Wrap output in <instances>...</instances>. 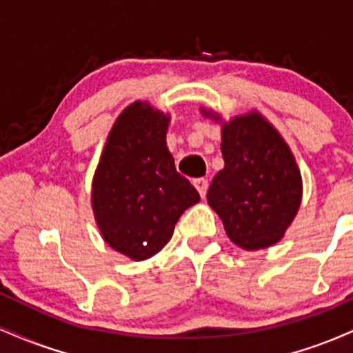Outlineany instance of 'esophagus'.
<instances>
[{
    "mask_svg": "<svg viewBox=\"0 0 353 353\" xmlns=\"http://www.w3.org/2000/svg\"><path fill=\"white\" fill-rule=\"evenodd\" d=\"M194 185L195 189L199 190V194H201V197L203 199L207 194V188H209V182L207 179H203V177H199V179H194Z\"/></svg>",
    "mask_w": 353,
    "mask_h": 353,
    "instance_id": "34e87169",
    "label": "esophagus"
}]
</instances>
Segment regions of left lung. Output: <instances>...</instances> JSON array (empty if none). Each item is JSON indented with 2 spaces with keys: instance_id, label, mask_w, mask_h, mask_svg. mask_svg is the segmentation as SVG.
<instances>
[{
  "instance_id": "1",
  "label": "left lung",
  "mask_w": 353,
  "mask_h": 353,
  "mask_svg": "<svg viewBox=\"0 0 353 353\" xmlns=\"http://www.w3.org/2000/svg\"><path fill=\"white\" fill-rule=\"evenodd\" d=\"M203 117L220 120L202 110ZM225 168L215 174L207 202L222 219L225 232L243 250L278 243L301 205L303 181L283 136L258 112L222 125Z\"/></svg>"
}]
</instances>
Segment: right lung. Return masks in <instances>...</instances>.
Wrapping results in <instances>:
<instances>
[{
	"label": "right lung",
	"mask_w": 353,
	"mask_h": 353,
	"mask_svg": "<svg viewBox=\"0 0 353 353\" xmlns=\"http://www.w3.org/2000/svg\"><path fill=\"white\" fill-rule=\"evenodd\" d=\"M169 114L146 101L121 112L93 176L92 209L101 236L134 261L171 240L185 209L201 201L165 146Z\"/></svg>",
	"instance_id": "1"
}]
</instances>
